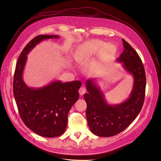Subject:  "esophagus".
<instances>
[{
	"mask_svg": "<svg viewBox=\"0 0 161 161\" xmlns=\"http://www.w3.org/2000/svg\"><path fill=\"white\" fill-rule=\"evenodd\" d=\"M86 92V89L84 86H81L80 89H79V93L81 96L83 95Z\"/></svg>",
	"mask_w": 161,
	"mask_h": 161,
	"instance_id": "obj_1",
	"label": "esophagus"
}]
</instances>
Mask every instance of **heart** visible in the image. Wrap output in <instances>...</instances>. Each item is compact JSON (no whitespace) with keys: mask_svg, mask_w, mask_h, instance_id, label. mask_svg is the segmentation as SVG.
Wrapping results in <instances>:
<instances>
[{"mask_svg":"<svg viewBox=\"0 0 161 161\" xmlns=\"http://www.w3.org/2000/svg\"><path fill=\"white\" fill-rule=\"evenodd\" d=\"M116 52V47L111 43H105L99 39H93L86 41L75 48L73 58L76 62H81L99 52L106 55H111Z\"/></svg>","mask_w":161,"mask_h":161,"instance_id":"1","label":"heart"}]
</instances>
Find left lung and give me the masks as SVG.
Here are the masks:
<instances>
[{
	"mask_svg": "<svg viewBox=\"0 0 161 161\" xmlns=\"http://www.w3.org/2000/svg\"><path fill=\"white\" fill-rule=\"evenodd\" d=\"M124 50L117 58L133 76V86L129 98L118 104H109L96 79L86 81L87 94L86 117L90 131L100 137H110L124 130L140 113L145 96L146 76L142 61L131 46L122 39Z\"/></svg>",
	"mask_w": 161,
	"mask_h": 161,
	"instance_id": "1",
	"label": "left lung"
}]
</instances>
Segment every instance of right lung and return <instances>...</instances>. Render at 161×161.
<instances>
[{
	"instance_id": "right-lung-1",
	"label": "right lung",
	"mask_w": 161,
	"mask_h": 161,
	"mask_svg": "<svg viewBox=\"0 0 161 161\" xmlns=\"http://www.w3.org/2000/svg\"><path fill=\"white\" fill-rule=\"evenodd\" d=\"M59 38L57 35H40L32 39L20 53L16 65L13 94L21 120L37 134L46 137L62 135L67 124V115L78 100L80 81H54L41 88L29 87L23 80L27 55L43 40Z\"/></svg>"
}]
</instances>
